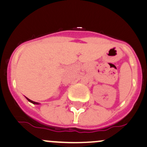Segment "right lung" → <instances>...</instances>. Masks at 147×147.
Returning a JSON list of instances; mask_svg holds the SVG:
<instances>
[{
    "label": "right lung",
    "mask_w": 147,
    "mask_h": 147,
    "mask_svg": "<svg viewBox=\"0 0 147 147\" xmlns=\"http://www.w3.org/2000/svg\"><path fill=\"white\" fill-rule=\"evenodd\" d=\"M26 99H27V100H28V101H29L30 102H31V103L33 104V105H39V104H40V103H38V102H34V101H32V100H30V99L27 98V97H26Z\"/></svg>",
    "instance_id": "1"
}]
</instances>
